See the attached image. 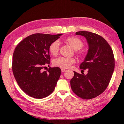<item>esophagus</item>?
I'll use <instances>...</instances> for the list:
<instances>
[{"label":"esophagus","mask_w":124,"mask_h":124,"mask_svg":"<svg viewBox=\"0 0 124 124\" xmlns=\"http://www.w3.org/2000/svg\"><path fill=\"white\" fill-rule=\"evenodd\" d=\"M61 71H62V72H65V71H66V69L62 68L61 69Z\"/></svg>","instance_id":"1"}]
</instances>
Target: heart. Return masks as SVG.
<instances>
[{
  "mask_svg": "<svg viewBox=\"0 0 124 124\" xmlns=\"http://www.w3.org/2000/svg\"><path fill=\"white\" fill-rule=\"evenodd\" d=\"M66 42L68 43L71 47L75 50L81 49L83 47L84 43L78 38L75 37H70L66 39ZM60 49V42L55 40L49 46V52L52 55L57 56L58 54ZM75 60L74 58H66L60 57L54 59L53 64L54 66L60 67L61 68H68L74 64Z\"/></svg>",
  "mask_w": 124,
  "mask_h": 124,
  "instance_id": "b5f03b06",
  "label": "heart"
}]
</instances>
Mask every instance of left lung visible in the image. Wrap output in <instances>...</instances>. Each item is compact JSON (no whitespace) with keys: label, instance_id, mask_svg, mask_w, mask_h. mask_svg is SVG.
<instances>
[{"label":"left lung","instance_id":"8db88e82","mask_svg":"<svg viewBox=\"0 0 124 124\" xmlns=\"http://www.w3.org/2000/svg\"><path fill=\"white\" fill-rule=\"evenodd\" d=\"M75 34L84 37L89 45L85 60L80 65L81 70L88 71L86 75L74 72L71 88L79 97L91 99L101 95L108 86L114 70V54L109 44L100 35L87 31Z\"/></svg>","mask_w":124,"mask_h":124}]
</instances>
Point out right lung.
<instances>
[{
	"label": "right lung",
	"mask_w": 124,
	"mask_h": 124,
	"mask_svg": "<svg viewBox=\"0 0 124 124\" xmlns=\"http://www.w3.org/2000/svg\"><path fill=\"white\" fill-rule=\"evenodd\" d=\"M62 34L36 33L26 37L16 47L12 57V72L22 91L31 97L41 99L52 93L59 79V67H50L49 46Z\"/></svg>",
	"instance_id": "obj_1"
}]
</instances>
